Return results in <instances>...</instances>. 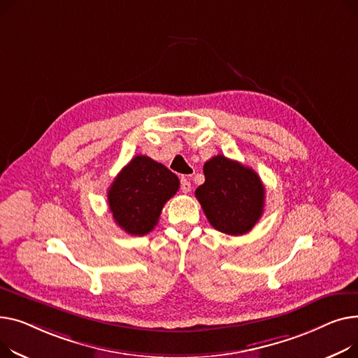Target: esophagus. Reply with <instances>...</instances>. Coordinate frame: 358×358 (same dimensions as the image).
<instances>
[{
    "mask_svg": "<svg viewBox=\"0 0 358 358\" xmlns=\"http://www.w3.org/2000/svg\"><path fill=\"white\" fill-rule=\"evenodd\" d=\"M191 182H189V178L187 176H182L180 178V189H182V192L183 194H187V192H191Z\"/></svg>",
    "mask_w": 358,
    "mask_h": 358,
    "instance_id": "34e87169",
    "label": "esophagus"
}]
</instances>
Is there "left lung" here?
Returning a JSON list of instances; mask_svg holds the SVG:
<instances>
[{"mask_svg":"<svg viewBox=\"0 0 358 358\" xmlns=\"http://www.w3.org/2000/svg\"><path fill=\"white\" fill-rule=\"evenodd\" d=\"M205 183L195 196L215 229L229 236L247 234L260 220L264 208V186L250 167L214 156L203 164Z\"/></svg>","mask_w":358,"mask_h":358,"instance_id":"left-lung-1","label":"left lung"}]
</instances>
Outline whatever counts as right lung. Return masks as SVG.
Returning <instances> with one entry per match:
<instances>
[{
	"label": "right lung",
	"mask_w": 358,
	"mask_h": 358,
	"mask_svg": "<svg viewBox=\"0 0 358 358\" xmlns=\"http://www.w3.org/2000/svg\"><path fill=\"white\" fill-rule=\"evenodd\" d=\"M179 189L178 176L162 163L138 155L124 166L108 189L115 224L131 236H145L157 225L164 203Z\"/></svg>",
	"instance_id": "add662e5"
}]
</instances>
